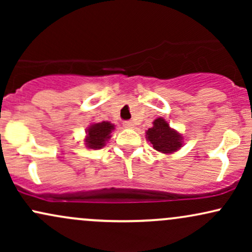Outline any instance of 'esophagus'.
<instances>
[{
	"instance_id": "esophagus-1",
	"label": "esophagus",
	"mask_w": 252,
	"mask_h": 252,
	"mask_svg": "<svg viewBox=\"0 0 252 252\" xmlns=\"http://www.w3.org/2000/svg\"><path fill=\"white\" fill-rule=\"evenodd\" d=\"M123 126H126V128H134V122H132V121H124V123H123Z\"/></svg>"
}]
</instances>
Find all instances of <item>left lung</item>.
<instances>
[{
  "label": "left lung",
  "mask_w": 252,
  "mask_h": 252,
  "mask_svg": "<svg viewBox=\"0 0 252 252\" xmlns=\"http://www.w3.org/2000/svg\"><path fill=\"white\" fill-rule=\"evenodd\" d=\"M153 128L147 130V140L153 144V148L158 152L170 154L182 146V137L174 129H170L164 118L158 117L154 121Z\"/></svg>",
  "instance_id": "1"
}]
</instances>
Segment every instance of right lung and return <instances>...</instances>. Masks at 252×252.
Here are the masks:
<instances>
[{
	"label": "right lung",
	"instance_id": "1",
	"mask_svg": "<svg viewBox=\"0 0 252 252\" xmlns=\"http://www.w3.org/2000/svg\"><path fill=\"white\" fill-rule=\"evenodd\" d=\"M114 124L110 122L94 123L90 126L86 130V147L91 149L103 148L108 138H110V134L114 130Z\"/></svg>",
	"mask_w": 252,
	"mask_h": 252
}]
</instances>
